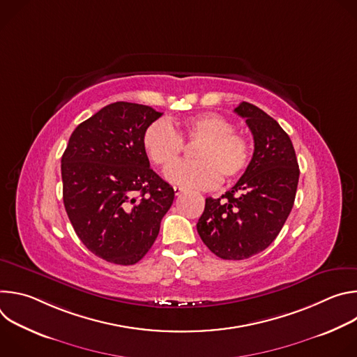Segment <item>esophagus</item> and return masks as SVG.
Returning a JSON list of instances; mask_svg holds the SVG:
<instances>
[{"label":"esophagus","instance_id":"1","mask_svg":"<svg viewBox=\"0 0 357 357\" xmlns=\"http://www.w3.org/2000/svg\"><path fill=\"white\" fill-rule=\"evenodd\" d=\"M174 190H175V195H176V196H179V195H182V193L185 192V189L181 188V186H174Z\"/></svg>","mask_w":357,"mask_h":357}]
</instances>
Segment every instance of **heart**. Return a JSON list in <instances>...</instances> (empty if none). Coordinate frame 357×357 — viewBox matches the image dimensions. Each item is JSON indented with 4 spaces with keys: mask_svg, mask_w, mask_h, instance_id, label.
Returning a JSON list of instances; mask_svg holds the SVG:
<instances>
[{
    "mask_svg": "<svg viewBox=\"0 0 357 357\" xmlns=\"http://www.w3.org/2000/svg\"><path fill=\"white\" fill-rule=\"evenodd\" d=\"M182 139L199 142L194 153L195 163L173 164L183 150ZM142 146L157 167L167 168L165 178L183 188L211 189L218 182L237 179L251 160L250 141L226 117L218 113H202L185 120L179 132L167 121L157 120L142 134Z\"/></svg>",
    "mask_w": 357,
    "mask_h": 357,
    "instance_id": "obj_1",
    "label": "heart"
}]
</instances>
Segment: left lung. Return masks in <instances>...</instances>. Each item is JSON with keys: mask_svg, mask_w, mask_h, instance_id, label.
Returning <instances> with one entry per match:
<instances>
[{"mask_svg": "<svg viewBox=\"0 0 357 357\" xmlns=\"http://www.w3.org/2000/svg\"><path fill=\"white\" fill-rule=\"evenodd\" d=\"M252 138V158L237 183L219 199L206 197L196 227L202 241L223 260H244L266 250L294 206L299 167L288 134L257 106L236 109Z\"/></svg>", "mask_w": 357, "mask_h": 357, "instance_id": "1", "label": "left lung"}]
</instances>
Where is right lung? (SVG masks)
<instances>
[{"label": "right lung", "mask_w": 357, "mask_h": 357, "mask_svg": "<svg viewBox=\"0 0 357 357\" xmlns=\"http://www.w3.org/2000/svg\"><path fill=\"white\" fill-rule=\"evenodd\" d=\"M162 113L117 101L76 127L62 155L63 203L82 243L120 266L154 244L174 188L149 168L145 128Z\"/></svg>", "instance_id": "obj_1"}]
</instances>
